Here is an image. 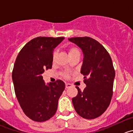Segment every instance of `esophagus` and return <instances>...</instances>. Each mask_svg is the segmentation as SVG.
<instances>
[{
  "label": "esophagus",
  "instance_id": "34e87169",
  "mask_svg": "<svg viewBox=\"0 0 133 133\" xmlns=\"http://www.w3.org/2000/svg\"><path fill=\"white\" fill-rule=\"evenodd\" d=\"M71 87V84H70L69 83H66L65 84V88H69Z\"/></svg>",
  "mask_w": 133,
  "mask_h": 133
}]
</instances>
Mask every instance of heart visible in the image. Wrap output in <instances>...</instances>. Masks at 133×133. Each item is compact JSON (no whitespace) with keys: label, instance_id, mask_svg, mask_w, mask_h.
I'll use <instances>...</instances> for the list:
<instances>
[{"label":"heart","instance_id":"heart-1","mask_svg":"<svg viewBox=\"0 0 133 133\" xmlns=\"http://www.w3.org/2000/svg\"><path fill=\"white\" fill-rule=\"evenodd\" d=\"M68 55H69V57L72 58L73 56H75V55H80V50L78 49V47H75V46H69L68 48ZM56 56H57V52L55 51L52 54V61H55L56 59ZM64 77L65 78H68L69 77V73H64Z\"/></svg>","mask_w":133,"mask_h":133}]
</instances>
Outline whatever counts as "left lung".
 Returning <instances> with one entry per match:
<instances>
[{"label":"left lung","instance_id":"left-lung-1","mask_svg":"<svg viewBox=\"0 0 133 133\" xmlns=\"http://www.w3.org/2000/svg\"><path fill=\"white\" fill-rule=\"evenodd\" d=\"M84 55L81 73L86 87L72 99L77 114L85 119H95L109 107L113 95L115 70L109 52L97 41L90 37L69 38Z\"/></svg>","mask_w":133,"mask_h":133}]
</instances>
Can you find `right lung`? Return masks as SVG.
<instances>
[{"label": "right lung", "mask_w": 133, "mask_h": 133, "mask_svg": "<svg viewBox=\"0 0 133 133\" xmlns=\"http://www.w3.org/2000/svg\"><path fill=\"white\" fill-rule=\"evenodd\" d=\"M64 37H38L28 42L17 56L12 71L15 95L26 116L45 122L56 113L60 97L65 89L60 80L46 85L42 77L51 69L54 49Z\"/></svg>", "instance_id": "1"}]
</instances>
